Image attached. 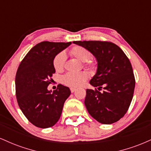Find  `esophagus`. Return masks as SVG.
I'll return each instance as SVG.
<instances>
[{"instance_id":"1","label":"esophagus","mask_w":151,"mask_h":151,"mask_svg":"<svg viewBox=\"0 0 151 151\" xmlns=\"http://www.w3.org/2000/svg\"><path fill=\"white\" fill-rule=\"evenodd\" d=\"M70 91H71V92L72 93H73V92H74V91H76V89L75 88H70Z\"/></svg>"}]
</instances>
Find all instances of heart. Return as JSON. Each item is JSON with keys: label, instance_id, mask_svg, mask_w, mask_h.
<instances>
[{"label": "heart", "instance_id": "heart-1", "mask_svg": "<svg viewBox=\"0 0 151 151\" xmlns=\"http://www.w3.org/2000/svg\"><path fill=\"white\" fill-rule=\"evenodd\" d=\"M70 53L79 61L84 62V66L93 70L96 67V64L92 60H89L91 54L86 48L81 46H74L70 50ZM66 54L65 52H60L53 59V67L57 72H61L65 68L66 62ZM89 75L86 72L74 73L68 72L62 77V82L70 87H77L82 85L87 80Z\"/></svg>", "mask_w": 151, "mask_h": 151}]
</instances>
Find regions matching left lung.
I'll list each match as a JSON object with an SVG mask.
<instances>
[{
	"label": "left lung",
	"instance_id": "obj_1",
	"mask_svg": "<svg viewBox=\"0 0 151 151\" xmlns=\"http://www.w3.org/2000/svg\"><path fill=\"white\" fill-rule=\"evenodd\" d=\"M73 43L89 50L98 62L96 73L89 82L96 88L86 89L84 104L88 112L101 124L116 122L127 112L134 92L136 81L129 59L111 42L74 41ZM102 89L103 91L100 92Z\"/></svg>",
	"mask_w": 151,
	"mask_h": 151
}]
</instances>
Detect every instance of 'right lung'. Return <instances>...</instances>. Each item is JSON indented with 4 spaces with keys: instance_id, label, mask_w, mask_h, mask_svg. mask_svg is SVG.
Wrapping results in <instances>:
<instances>
[{
    "instance_id": "obj_1",
    "label": "right lung",
    "mask_w": 151,
    "mask_h": 151,
    "mask_svg": "<svg viewBox=\"0 0 151 151\" xmlns=\"http://www.w3.org/2000/svg\"><path fill=\"white\" fill-rule=\"evenodd\" d=\"M44 41L34 46L20 62L15 76V94L18 106L31 124L41 129L52 127L62 114L70 95L67 86L59 84L52 92L47 86L55 72L53 59L71 45Z\"/></svg>"
}]
</instances>
